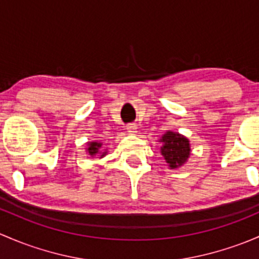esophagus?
I'll use <instances>...</instances> for the list:
<instances>
[{"instance_id":"obj_1","label":"esophagus","mask_w":259,"mask_h":259,"mask_svg":"<svg viewBox=\"0 0 259 259\" xmlns=\"http://www.w3.org/2000/svg\"><path fill=\"white\" fill-rule=\"evenodd\" d=\"M126 130L130 135H136V133H137V126H136V123H130Z\"/></svg>"}]
</instances>
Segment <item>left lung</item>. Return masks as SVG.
Wrapping results in <instances>:
<instances>
[{
	"mask_svg": "<svg viewBox=\"0 0 259 259\" xmlns=\"http://www.w3.org/2000/svg\"><path fill=\"white\" fill-rule=\"evenodd\" d=\"M159 152L170 169H177L187 163L191 156V143L187 137L178 132L167 131L161 138Z\"/></svg>",
	"mask_w": 259,
	"mask_h": 259,
	"instance_id": "8db88e82",
	"label": "left lung"
}]
</instances>
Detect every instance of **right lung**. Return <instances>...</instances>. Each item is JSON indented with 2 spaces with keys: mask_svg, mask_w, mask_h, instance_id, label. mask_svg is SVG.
Returning <instances> with one entry per match:
<instances>
[{
  "mask_svg": "<svg viewBox=\"0 0 259 259\" xmlns=\"http://www.w3.org/2000/svg\"><path fill=\"white\" fill-rule=\"evenodd\" d=\"M103 143L98 142V141H92V142L86 143V153L91 157L98 156V158H103L107 154V149H103Z\"/></svg>",
  "mask_w": 259,
  "mask_h": 259,
  "instance_id": "right-lung-1",
  "label": "right lung"
}]
</instances>
